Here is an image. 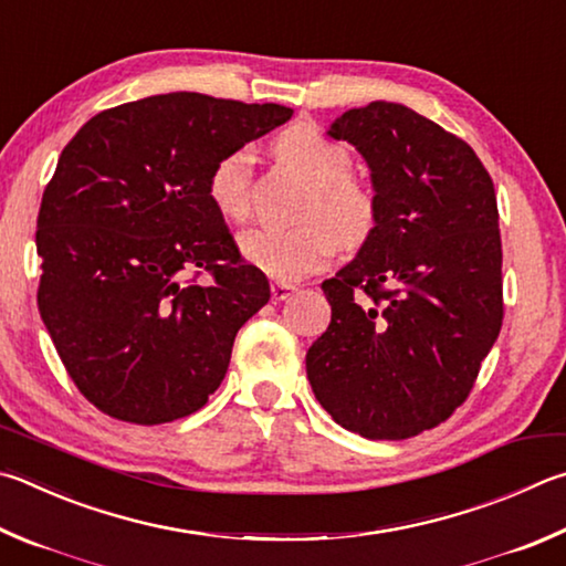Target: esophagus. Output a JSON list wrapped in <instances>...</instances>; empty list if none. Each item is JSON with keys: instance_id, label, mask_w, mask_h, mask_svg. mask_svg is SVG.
I'll use <instances>...</instances> for the list:
<instances>
[{"instance_id": "1", "label": "esophagus", "mask_w": 566, "mask_h": 566, "mask_svg": "<svg viewBox=\"0 0 566 566\" xmlns=\"http://www.w3.org/2000/svg\"><path fill=\"white\" fill-rule=\"evenodd\" d=\"M294 290H296L294 284H286V282H272V302H284V300H290Z\"/></svg>"}]
</instances>
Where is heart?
Returning a JSON list of instances; mask_svg holds the SVG:
<instances>
[{
    "label": "heart",
    "mask_w": 566,
    "mask_h": 566,
    "mask_svg": "<svg viewBox=\"0 0 566 566\" xmlns=\"http://www.w3.org/2000/svg\"><path fill=\"white\" fill-rule=\"evenodd\" d=\"M276 158L310 180L300 228H254L242 234L240 252L276 282H296L332 262L338 244L358 250L378 224L376 192L352 176L354 156L312 123H294L274 138ZM252 156L248 148L224 153L208 176V198L224 220L244 222L252 210Z\"/></svg>",
    "instance_id": "heart-1"
}]
</instances>
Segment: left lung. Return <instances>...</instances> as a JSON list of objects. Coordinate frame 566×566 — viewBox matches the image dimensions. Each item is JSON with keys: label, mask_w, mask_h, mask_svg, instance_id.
Instances as JSON below:
<instances>
[{"label": "left lung", "mask_w": 566, "mask_h": 566, "mask_svg": "<svg viewBox=\"0 0 566 566\" xmlns=\"http://www.w3.org/2000/svg\"><path fill=\"white\" fill-rule=\"evenodd\" d=\"M328 136L366 158L378 224L322 284L332 322L306 376L342 428L406 440L465 403L502 328L495 185L465 140L406 106L352 108Z\"/></svg>", "instance_id": "1"}]
</instances>
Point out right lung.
Segmentation results:
<instances>
[{
	"label": "right lung",
	"mask_w": 566,
	"mask_h": 566,
	"mask_svg": "<svg viewBox=\"0 0 566 566\" xmlns=\"http://www.w3.org/2000/svg\"><path fill=\"white\" fill-rule=\"evenodd\" d=\"M290 118L180 91L101 111L61 150L36 218V304L101 413L170 423L222 384L270 282L212 208L208 176Z\"/></svg>",
	"instance_id": "obj_1"
}]
</instances>
